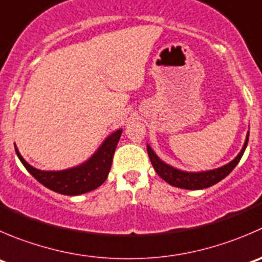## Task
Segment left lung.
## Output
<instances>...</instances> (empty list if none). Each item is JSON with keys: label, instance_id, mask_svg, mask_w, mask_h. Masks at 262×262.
I'll list each match as a JSON object with an SVG mask.
<instances>
[{"label": "left lung", "instance_id": "obj_1", "mask_svg": "<svg viewBox=\"0 0 262 262\" xmlns=\"http://www.w3.org/2000/svg\"><path fill=\"white\" fill-rule=\"evenodd\" d=\"M247 143L248 134L242 151L239 152V155H238L233 161H230L229 164L225 165V166L219 167V169L202 172H187L169 166V165L162 162L161 160L156 156V154L152 151V148L149 146H147V152H148L149 160H151L155 171H156L165 182L169 183L170 185L183 188V189H204V188H209L211 187V185L216 184L217 182H220V180L224 179L227 175L230 174V171L237 166L241 157L243 156V152H245L246 147H247Z\"/></svg>", "mask_w": 262, "mask_h": 262}]
</instances>
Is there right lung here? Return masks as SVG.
<instances>
[{
    "mask_svg": "<svg viewBox=\"0 0 262 262\" xmlns=\"http://www.w3.org/2000/svg\"><path fill=\"white\" fill-rule=\"evenodd\" d=\"M120 136L121 129L111 134L103 142L100 149L87 162H84L80 166L62 170V171H42V170L35 169L23 159L16 147H15V151H16L17 157L23 162L25 169L40 184H43L53 192L60 193V194L78 195L96 189L105 182L111 169L113 157Z\"/></svg>",
    "mask_w": 262,
    "mask_h": 262,
    "instance_id": "obj_1",
    "label": "right lung"
}]
</instances>
